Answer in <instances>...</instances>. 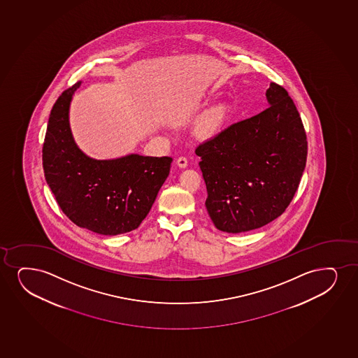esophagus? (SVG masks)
I'll list each match as a JSON object with an SVG mask.
<instances>
[{
    "label": "esophagus",
    "mask_w": 358,
    "mask_h": 358,
    "mask_svg": "<svg viewBox=\"0 0 358 358\" xmlns=\"http://www.w3.org/2000/svg\"><path fill=\"white\" fill-rule=\"evenodd\" d=\"M176 164L178 168L185 169L187 168V165H188V160H187L185 157H180V158H177Z\"/></svg>",
    "instance_id": "obj_1"
}]
</instances>
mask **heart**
<instances>
[{
    "mask_svg": "<svg viewBox=\"0 0 358 358\" xmlns=\"http://www.w3.org/2000/svg\"><path fill=\"white\" fill-rule=\"evenodd\" d=\"M225 113L223 108H216L211 110V113L208 115L206 120L203 122V130L205 133H213L217 129L221 127L223 120H224Z\"/></svg>",
    "mask_w": 358,
    "mask_h": 358,
    "instance_id": "1",
    "label": "heart"
}]
</instances>
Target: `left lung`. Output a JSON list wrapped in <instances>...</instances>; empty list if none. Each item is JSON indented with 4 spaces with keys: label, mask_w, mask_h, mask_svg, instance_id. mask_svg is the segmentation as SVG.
I'll return each instance as SVG.
<instances>
[{
    "label": "left lung",
    "mask_w": 358,
    "mask_h": 358,
    "mask_svg": "<svg viewBox=\"0 0 358 358\" xmlns=\"http://www.w3.org/2000/svg\"><path fill=\"white\" fill-rule=\"evenodd\" d=\"M269 107L199 145L205 206L217 229L243 233L281 216L304 171L308 141L287 90L270 83Z\"/></svg>",
    "instance_id": "8db88e82"
}]
</instances>
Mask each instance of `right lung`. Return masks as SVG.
Returning <instances> with one entry per match:
<instances>
[{"label":"right lung","instance_id":"right-lung-1","mask_svg":"<svg viewBox=\"0 0 358 358\" xmlns=\"http://www.w3.org/2000/svg\"><path fill=\"white\" fill-rule=\"evenodd\" d=\"M80 83L59 96L49 115L42 150L45 181L76 225L97 234H124L146 218L173 158L129 155L97 160L84 155L69 122L71 100Z\"/></svg>","mask_w":358,"mask_h":358}]
</instances>
